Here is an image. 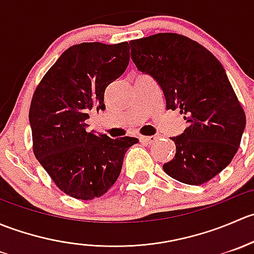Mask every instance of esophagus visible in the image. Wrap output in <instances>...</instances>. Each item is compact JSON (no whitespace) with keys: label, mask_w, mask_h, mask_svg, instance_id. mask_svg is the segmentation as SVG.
<instances>
[{"label":"esophagus","mask_w":254,"mask_h":254,"mask_svg":"<svg viewBox=\"0 0 254 254\" xmlns=\"http://www.w3.org/2000/svg\"><path fill=\"white\" fill-rule=\"evenodd\" d=\"M157 139H158L157 136H142V137H140L141 142L146 143V145H151V143L156 142V140H157Z\"/></svg>","instance_id":"1"}]
</instances>
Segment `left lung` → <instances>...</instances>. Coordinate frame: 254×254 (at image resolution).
Returning <instances> with one entry per match:
<instances>
[{
    "label": "left lung",
    "mask_w": 254,
    "mask_h": 254,
    "mask_svg": "<svg viewBox=\"0 0 254 254\" xmlns=\"http://www.w3.org/2000/svg\"><path fill=\"white\" fill-rule=\"evenodd\" d=\"M131 59L162 88L166 108L179 109L188 127L176 143L175 158L163 165L182 183H206L236 155L246 114L220 61L203 45L176 33L131 40Z\"/></svg>",
    "instance_id": "1"
}]
</instances>
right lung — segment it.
<instances>
[{
	"mask_svg": "<svg viewBox=\"0 0 254 254\" xmlns=\"http://www.w3.org/2000/svg\"><path fill=\"white\" fill-rule=\"evenodd\" d=\"M129 43H81L61 54L35 88L29 109L33 151L60 190L92 200L117 182L136 137L111 139L86 130L91 111H104V92L124 73Z\"/></svg>",
	"mask_w": 254,
	"mask_h": 254,
	"instance_id": "add662e5",
	"label": "right lung"
}]
</instances>
